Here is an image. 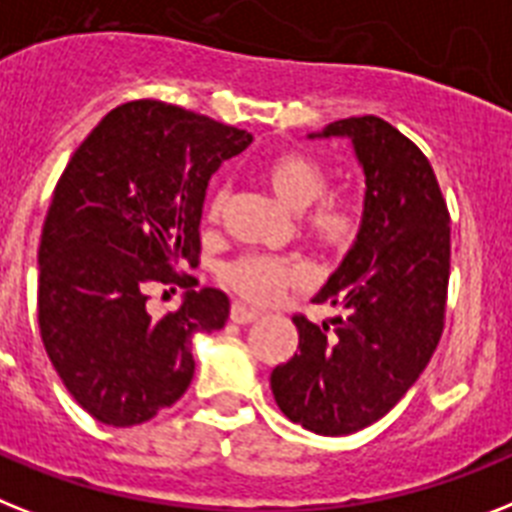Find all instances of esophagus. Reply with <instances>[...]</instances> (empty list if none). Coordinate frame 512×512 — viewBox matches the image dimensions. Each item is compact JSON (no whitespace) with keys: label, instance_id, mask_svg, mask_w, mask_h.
Instances as JSON below:
<instances>
[{"label":"esophagus","instance_id":"34e87169","mask_svg":"<svg viewBox=\"0 0 512 512\" xmlns=\"http://www.w3.org/2000/svg\"><path fill=\"white\" fill-rule=\"evenodd\" d=\"M257 318H260V313H257V310H249V307H244L242 302H234V305H231V321L239 323V326L255 323Z\"/></svg>","mask_w":512,"mask_h":512}]
</instances>
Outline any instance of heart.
<instances>
[{"label":"heart","mask_w":512,"mask_h":512,"mask_svg":"<svg viewBox=\"0 0 512 512\" xmlns=\"http://www.w3.org/2000/svg\"><path fill=\"white\" fill-rule=\"evenodd\" d=\"M265 181L281 202L294 213H302V234L315 249L326 255H347L363 234V213L355 202L344 197H323L328 191V170L321 160L305 152H281L265 165ZM228 186L213 189L207 199V220H220L226 213ZM302 270L294 260L278 255L247 252L218 268V281L228 292L249 302V305H268L273 299L297 284Z\"/></svg>","instance_id":"1"}]
</instances>
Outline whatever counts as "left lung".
I'll list each match as a JSON object with an SVG mask.
<instances>
[{
	"label": "left lung",
	"instance_id": "obj_1",
	"mask_svg": "<svg viewBox=\"0 0 512 512\" xmlns=\"http://www.w3.org/2000/svg\"><path fill=\"white\" fill-rule=\"evenodd\" d=\"M365 170L360 242L315 302L339 315L292 318L299 347L270 389L289 421L321 436L355 434L384 418L429 365L442 339L450 284V210L431 162L392 123L334 120Z\"/></svg>",
	"mask_w": 512,
	"mask_h": 512
}]
</instances>
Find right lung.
Instances as JSON below:
<instances>
[{
  "instance_id": "add662e5",
  "label": "right lung",
  "mask_w": 512,
  "mask_h": 512,
  "mask_svg": "<svg viewBox=\"0 0 512 512\" xmlns=\"http://www.w3.org/2000/svg\"><path fill=\"white\" fill-rule=\"evenodd\" d=\"M252 144L247 131L134 99L81 141L54 186L39 247V331L73 400L107 426L155 418L194 378L191 336L218 331L228 297L191 289L207 181ZM149 283L189 288L157 319Z\"/></svg>"
}]
</instances>
